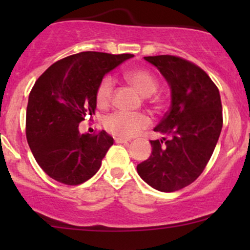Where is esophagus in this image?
I'll return each instance as SVG.
<instances>
[{
    "label": "esophagus",
    "mask_w": 250,
    "mask_h": 250,
    "mask_svg": "<svg viewBox=\"0 0 250 250\" xmlns=\"http://www.w3.org/2000/svg\"><path fill=\"white\" fill-rule=\"evenodd\" d=\"M129 141H130V140L123 139V137H116V139H115L116 143H128Z\"/></svg>",
    "instance_id": "obj_1"
}]
</instances>
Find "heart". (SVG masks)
I'll use <instances>...</instances> for the list:
<instances>
[{
  "mask_svg": "<svg viewBox=\"0 0 250 250\" xmlns=\"http://www.w3.org/2000/svg\"><path fill=\"white\" fill-rule=\"evenodd\" d=\"M123 77L129 84L136 89L142 96H151L160 87L159 79L145 68H134L125 70ZM114 81L111 76H104L97 84L95 90V101L97 107L107 108L111 102ZM153 105L156 110H161L163 103L159 97H153ZM149 125V120L142 114H131L125 111H116L104 120V128L110 134L120 137H131L145 130Z\"/></svg>",
  "mask_w": 250,
  "mask_h": 250,
  "instance_id": "b5f03b06",
  "label": "heart"
}]
</instances>
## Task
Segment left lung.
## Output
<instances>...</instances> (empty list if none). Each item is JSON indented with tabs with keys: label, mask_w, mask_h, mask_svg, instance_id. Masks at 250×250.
<instances>
[{
	"label": "left lung",
	"mask_w": 250,
	"mask_h": 250,
	"mask_svg": "<svg viewBox=\"0 0 250 250\" xmlns=\"http://www.w3.org/2000/svg\"><path fill=\"white\" fill-rule=\"evenodd\" d=\"M166 77L171 105L155 131L168 135L150 141L153 151L137 165L149 186L165 193L193 183L205 170L223 125L219 89L202 68L174 55L146 56Z\"/></svg>",
	"instance_id": "obj_1"
}]
</instances>
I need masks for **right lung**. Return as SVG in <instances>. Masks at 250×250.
<instances>
[{"instance_id": "1", "label": "right lung", "mask_w": 250, "mask_h": 250, "mask_svg": "<svg viewBox=\"0 0 250 250\" xmlns=\"http://www.w3.org/2000/svg\"><path fill=\"white\" fill-rule=\"evenodd\" d=\"M133 54L82 51L51 64L30 91L25 136L48 176L77 186L97 173L114 140L104 130L80 134L79 125L95 114V90L103 76Z\"/></svg>"}]
</instances>
